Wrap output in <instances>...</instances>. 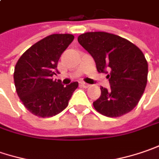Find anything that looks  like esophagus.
Listing matches in <instances>:
<instances>
[{
	"instance_id": "esophagus-1",
	"label": "esophagus",
	"mask_w": 159,
	"mask_h": 159,
	"mask_svg": "<svg viewBox=\"0 0 159 159\" xmlns=\"http://www.w3.org/2000/svg\"><path fill=\"white\" fill-rule=\"evenodd\" d=\"M80 84H81V86L84 87V88H88V87H90V84H88L84 83V82H81Z\"/></svg>"
}]
</instances>
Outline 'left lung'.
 <instances>
[{"instance_id":"left-lung-1","label":"left lung","mask_w":159,"mask_h":159,"mask_svg":"<svg viewBox=\"0 0 159 159\" xmlns=\"http://www.w3.org/2000/svg\"><path fill=\"white\" fill-rule=\"evenodd\" d=\"M78 43L89 52L98 72L107 74L110 88L100 87L94 108L108 117H117L133 110L144 93L148 62L134 43L106 32H89L78 36Z\"/></svg>"}]
</instances>
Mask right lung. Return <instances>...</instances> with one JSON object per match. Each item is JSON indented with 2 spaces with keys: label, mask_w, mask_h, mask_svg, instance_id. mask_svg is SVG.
Returning <instances> with one entry per match:
<instances>
[{
  "label": "right lung",
  "mask_w": 159,
  "mask_h": 159,
  "mask_svg": "<svg viewBox=\"0 0 159 159\" xmlns=\"http://www.w3.org/2000/svg\"><path fill=\"white\" fill-rule=\"evenodd\" d=\"M73 40L74 35L69 34H51L32 45L17 60L14 70L16 91L32 114L50 117L67 107L78 83L64 86L52 75L59 73L58 61Z\"/></svg>",
  "instance_id": "add662e5"
}]
</instances>
